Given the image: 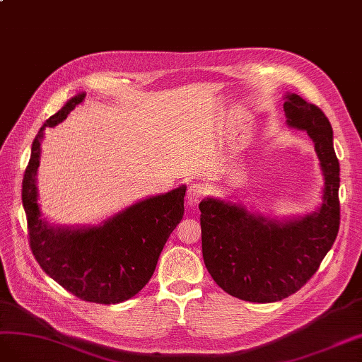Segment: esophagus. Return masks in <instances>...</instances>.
<instances>
[{
  "label": "esophagus",
  "instance_id": "obj_1",
  "mask_svg": "<svg viewBox=\"0 0 362 362\" xmlns=\"http://www.w3.org/2000/svg\"><path fill=\"white\" fill-rule=\"evenodd\" d=\"M204 194H206L204 183L194 182L189 185V188L187 191V200L189 204H197L203 199Z\"/></svg>",
  "mask_w": 362,
  "mask_h": 362
}]
</instances>
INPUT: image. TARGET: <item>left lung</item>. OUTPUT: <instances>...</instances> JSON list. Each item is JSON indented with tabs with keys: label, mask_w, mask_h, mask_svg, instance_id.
<instances>
[{
	"label": "left lung",
	"mask_w": 362,
	"mask_h": 362,
	"mask_svg": "<svg viewBox=\"0 0 362 362\" xmlns=\"http://www.w3.org/2000/svg\"><path fill=\"white\" fill-rule=\"evenodd\" d=\"M285 98L288 126L306 130L322 165V206L303 218L277 221L218 199L199 204L204 265L216 285L245 302L272 303L300 290L339 229V163L332 126L322 109L300 95Z\"/></svg>",
	"instance_id": "obj_1"
}]
</instances>
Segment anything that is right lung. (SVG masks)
<instances>
[{"instance_id": "add662e5", "label": "right lung", "mask_w": 362, "mask_h": 362, "mask_svg": "<svg viewBox=\"0 0 362 362\" xmlns=\"http://www.w3.org/2000/svg\"><path fill=\"white\" fill-rule=\"evenodd\" d=\"M83 98L85 94L72 97L37 132L23 179V204L30 249L40 268L81 300L113 305L129 300L150 281L165 243L183 218L187 187L132 204L103 226L48 224L36 188L40 141L45 127L57 126Z\"/></svg>"}]
</instances>
